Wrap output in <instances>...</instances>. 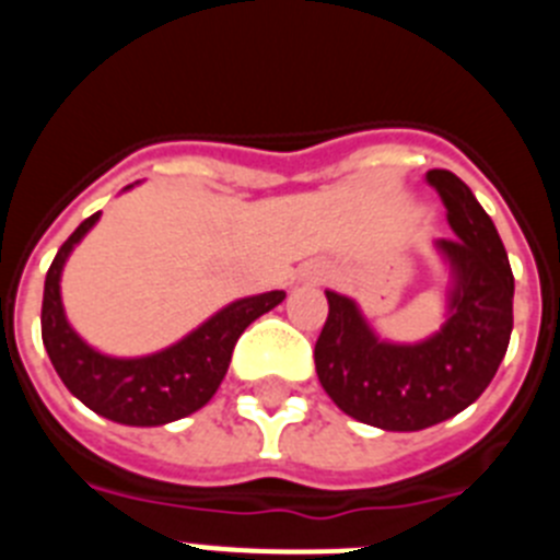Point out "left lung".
<instances>
[{
    "instance_id": "8db88e82",
    "label": "left lung",
    "mask_w": 560,
    "mask_h": 560,
    "mask_svg": "<svg viewBox=\"0 0 560 560\" xmlns=\"http://www.w3.org/2000/svg\"><path fill=\"white\" fill-rule=\"evenodd\" d=\"M427 179L457 232L438 244L457 277L448 323L420 345H387L348 296L325 291L328 319L314 348L316 375L336 407L387 432H418L471 407L511 345L513 271L491 215L452 171H429Z\"/></svg>"
}]
</instances>
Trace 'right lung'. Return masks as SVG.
Here are the masks:
<instances>
[{"label": "right lung", "mask_w": 560, "mask_h": 560, "mask_svg": "<svg viewBox=\"0 0 560 560\" xmlns=\"http://www.w3.org/2000/svg\"><path fill=\"white\" fill-rule=\"evenodd\" d=\"M97 219L101 212L89 215L63 241L49 266L42 303L44 348L69 393L83 400L92 412L126 427H162L205 407L224 381L237 336L257 316L283 303L285 294L269 291V294L237 300L207 319L199 330H192L179 345L145 359H112L97 353L69 328L61 291H58L63 260Z\"/></svg>", "instance_id": "add662e5"}]
</instances>
